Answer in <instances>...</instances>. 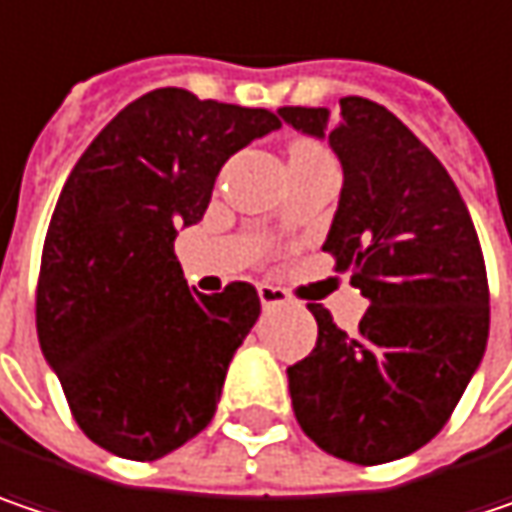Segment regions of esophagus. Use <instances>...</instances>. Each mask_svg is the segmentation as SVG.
Instances as JSON below:
<instances>
[{"mask_svg": "<svg viewBox=\"0 0 512 512\" xmlns=\"http://www.w3.org/2000/svg\"><path fill=\"white\" fill-rule=\"evenodd\" d=\"M259 300H262V306H265V309H274V306H285V303H291V297H288V291H285V288H276V285H268V282H262V285H259Z\"/></svg>", "mask_w": 512, "mask_h": 512, "instance_id": "esophagus-1", "label": "esophagus"}]
</instances>
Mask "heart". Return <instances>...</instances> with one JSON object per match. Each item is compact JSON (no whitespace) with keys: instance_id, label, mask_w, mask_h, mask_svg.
<instances>
[{"instance_id":"b5f03b06","label":"heart","mask_w":512,"mask_h":512,"mask_svg":"<svg viewBox=\"0 0 512 512\" xmlns=\"http://www.w3.org/2000/svg\"><path fill=\"white\" fill-rule=\"evenodd\" d=\"M291 148H320V145H314V142H309V139H297Z\"/></svg>"}]
</instances>
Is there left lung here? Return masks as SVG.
Returning a JSON list of instances; mask_svg holds the SVG:
<instances>
[{"label":"left lung","mask_w":512,"mask_h":512,"mask_svg":"<svg viewBox=\"0 0 512 512\" xmlns=\"http://www.w3.org/2000/svg\"><path fill=\"white\" fill-rule=\"evenodd\" d=\"M323 136V107H282ZM329 145L344 165L323 250L370 300L358 332L309 303L317 344L288 367L300 428L329 455L376 466L422 449L457 408L490 335L481 241L455 180L387 107L347 95Z\"/></svg>","instance_id":"obj_1"}]
</instances>
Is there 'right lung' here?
Returning a JSON list of instances; mask_svg holds the SVG:
<instances>
[{
  "mask_svg": "<svg viewBox=\"0 0 512 512\" xmlns=\"http://www.w3.org/2000/svg\"><path fill=\"white\" fill-rule=\"evenodd\" d=\"M279 128L262 107L177 87L128 104L75 163L37 276V338L95 446L157 460L201 434L259 317L250 282L186 285L180 224H198L221 165Z\"/></svg>",
  "mask_w": 512,
  "mask_h": 512,
  "instance_id": "add662e5",
  "label": "right lung"
}]
</instances>
